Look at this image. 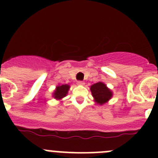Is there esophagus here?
I'll return each mask as SVG.
<instances>
[{"label": "esophagus", "mask_w": 158, "mask_h": 158, "mask_svg": "<svg viewBox=\"0 0 158 158\" xmlns=\"http://www.w3.org/2000/svg\"><path fill=\"white\" fill-rule=\"evenodd\" d=\"M77 84L79 85H85V82L81 81H78L77 82Z\"/></svg>", "instance_id": "esophagus-1"}]
</instances>
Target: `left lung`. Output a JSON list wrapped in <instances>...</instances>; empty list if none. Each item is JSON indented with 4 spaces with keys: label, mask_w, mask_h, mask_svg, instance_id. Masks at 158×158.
<instances>
[{
    "label": "left lung",
    "mask_w": 158,
    "mask_h": 158,
    "mask_svg": "<svg viewBox=\"0 0 158 158\" xmlns=\"http://www.w3.org/2000/svg\"><path fill=\"white\" fill-rule=\"evenodd\" d=\"M92 95L96 104L102 105L112 97V92L103 82H97L90 87Z\"/></svg>",
    "instance_id": "8db88e82"
}]
</instances>
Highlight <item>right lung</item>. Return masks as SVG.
I'll return each instance as SVG.
<instances>
[{
	"label": "right lung",
	"instance_id": "obj_1",
	"mask_svg": "<svg viewBox=\"0 0 158 158\" xmlns=\"http://www.w3.org/2000/svg\"><path fill=\"white\" fill-rule=\"evenodd\" d=\"M69 88H70V86L68 85H62L57 86L56 89L54 90V93H53L54 98L57 99V100H61L63 97H65L68 93Z\"/></svg>",
	"mask_w": 158,
	"mask_h": 158
}]
</instances>
